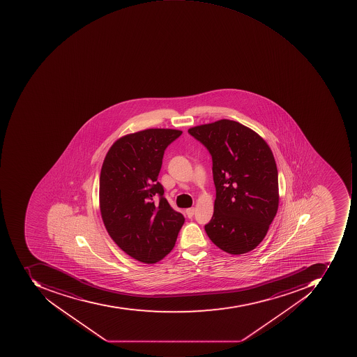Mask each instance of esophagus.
<instances>
[{
  "label": "esophagus",
  "instance_id": "obj_1",
  "mask_svg": "<svg viewBox=\"0 0 357 357\" xmlns=\"http://www.w3.org/2000/svg\"><path fill=\"white\" fill-rule=\"evenodd\" d=\"M185 213H187V215L189 218L193 217L194 213H195V208H188V209L185 210Z\"/></svg>",
  "mask_w": 357,
  "mask_h": 357
}]
</instances>
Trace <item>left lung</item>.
Segmentation results:
<instances>
[{
  "label": "left lung",
  "mask_w": 357,
  "mask_h": 357,
  "mask_svg": "<svg viewBox=\"0 0 357 357\" xmlns=\"http://www.w3.org/2000/svg\"><path fill=\"white\" fill-rule=\"evenodd\" d=\"M212 156L215 211L205 231L229 255L255 249L263 241L279 206L278 169L267 142L233 120L189 128Z\"/></svg>",
  "instance_id": "left-lung-1"
}]
</instances>
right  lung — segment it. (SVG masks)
Returning a JSON list of instances; mask_svg holds the SVG:
<instances>
[{"label": "right lung", "mask_w": 357, "mask_h": 357, "mask_svg": "<svg viewBox=\"0 0 357 357\" xmlns=\"http://www.w3.org/2000/svg\"><path fill=\"white\" fill-rule=\"evenodd\" d=\"M182 131L148 128L114 142L102 162L100 210L116 245L136 261L155 264L175 247L184 223L158 180L164 151ZM159 195L158 202L153 199Z\"/></svg>", "instance_id": "add662e5"}]
</instances>
